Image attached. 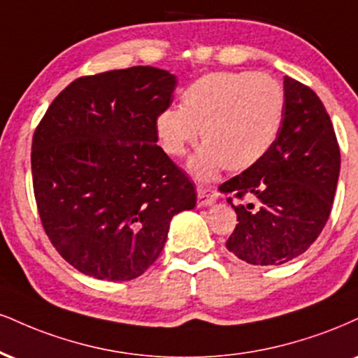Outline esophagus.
Listing matches in <instances>:
<instances>
[{"instance_id": "obj_1", "label": "esophagus", "mask_w": 358, "mask_h": 358, "mask_svg": "<svg viewBox=\"0 0 358 358\" xmlns=\"http://www.w3.org/2000/svg\"><path fill=\"white\" fill-rule=\"evenodd\" d=\"M196 198H198V206L212 205V203H215V201H217L218 192L212 187L198 185V187H196Z\"/></svg>"}]
</instances>
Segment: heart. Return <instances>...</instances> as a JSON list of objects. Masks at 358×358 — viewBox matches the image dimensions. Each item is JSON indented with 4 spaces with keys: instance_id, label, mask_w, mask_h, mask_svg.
<instances>
[{
    "instance_id": "b5f03b06",
    "label": "heart",
    "mask_w": 358,
    "mask_h": 358,
    "mask_svg": "<svg viewBox=\"0 0 358 358\" xmlns=\"http://www.w3.org/2000/svg\"><path fill=\"white\" fill-rule=\"evenodd\" d=\"M282 86L265 73L215 71L200 76L157 118L162 148L180 158L200 138L205 146L190 162L192 173L210 180L225 166L242 171L268 152L282 124Z\"/></svg>"
}]
</instances>
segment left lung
I'll return each instance as SVG.
<instances>
[{
    "mask_svg": "<svg viewBox=\"0 0 358 358\" xmlns=\"http://www.w3.org/2000/svg\"><path fill=\"white\" fill-rule=\"evenodd\" d=\"M283 88L282 124L268 152L220 187L238 222L227 248L252 265L302 255L324 230L337 190L340 146L324 103L290 76ZM234 197L243 203L234 206Z\"/></svg>",
    "mask_w": 358,
    "mask_h": 358,
    "instance_id": "left-lung-1",
    "label": "left lung"
}]
</instances>
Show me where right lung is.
<instances>
[{
	"mask_svg": "<svg viewBox=\"0 0 358 358\" xmlns=\"http://www.w3.org/2000/svg\"><path fill=\"white\" fill-rule=\"evenodd\" d=\"M175 75L131 66L71 81L38 123L31 175L43 230L68 264L124 282L153 265L195 185L157 145Z\"/></svg>",
	"mask_w": 358,
	"mask_h": 358,
	"instance_id": "right-lung-1",
	"label": "right lung"
}]
</instances>
